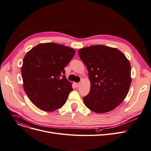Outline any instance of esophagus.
<instances>
[{
    "label": "esophagus",
    "mask_w": 151,
    "mask_h": 151,
    "mask_svg": "<svg viewBox=\"0 0 151 151\" xmlns=\"http://www.w3.org/2000/svg\"><path fill=\"white\" fill-rule=\"evenodd\" d=\"M80 86V83H76V87H79Z\"/></svg>",
    "instance_id": "obj_1"
}]
</instances>
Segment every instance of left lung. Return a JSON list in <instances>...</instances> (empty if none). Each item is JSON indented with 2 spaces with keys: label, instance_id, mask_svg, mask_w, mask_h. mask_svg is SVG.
I'll use <instances>...</instances> for the list:
<instances>
[{
  "label": "left lung",
  "instance_id": "left-lung-1",
  "mask_svg": "<svg viewBox=\"0 0 151 151\" xmlns=\"http://www.w3.org/2000/svg\"><path fill=\"white\" fill-rule=\"evenodd\" d=\"M90 81L88 94L83 97L86 106L96 113H106L121 104L131 83L130 64L116 48L102 45L79 49Z\"/></svg>",
  "mask_w": 151,
  "mask_h": 151
}]
</instances>
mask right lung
<instances>
[{
    "instance_id": "add662e5",
    "label": "right lung",
    "mask_w": 151,
    "mask_h": 151,
    "mask_svg": "<svg viewBox=\"0 0 151 151\" xmlns=\"http://www.w3.org/2000/svg\"><path fill=\"white\" fill-rule=\"evenodd\" d=\"M75 54L73 49L56 43L40 44L26 54L21 68L23 86L36 107L52 112L65 103L73 88L64 68Z\"/></svg>"
}]
</instances>
